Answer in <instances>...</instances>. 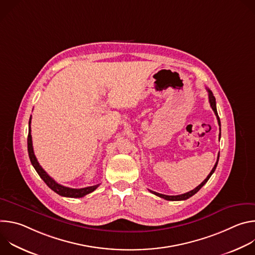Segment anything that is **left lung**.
I'll use <instances>...</instances> for the list:
<instances>
[{
    "label": "left lung",
    "mask_w": 255,
    "mask_h": 255,
    "mask_svg": "<svg viewBox=\"0 0 255 255\" xmlns=\"http://www.w3.org/2000/svg\"><path fill=\"white\" fill-rule=\"evenodd\" d=\"M207 91H208V93H209V102H210V105H211V108L213 109V111H214V113H215V115L217 116V120H218V124H219V126H221V123H220V118H219V116H218V113H217V107H216V99H215V97H214V95H213V93L209 90V89H207ZM220 131H221V128H220ZM220 137H221V132H220V134H219V140H220ZM219 155H220V153L218 154V158H217V161H216V163H215V165H214V167L212 168V170H211V172L208 174V176L204 179V181H202V184H200L197 188H195L194 190H192V191H190V192H188V193H186V194H183V195H178V196H167V195H162V194H159V193H156V192H153V191H150L149 190V192L150 193H152V194H154V195H156L157 197H160V198H162V199H164V200H167V201H184V200H187V199H189V198H191L192 196H194L195 194H197L199 191H200V189L207 183V181L209 180V178L211 177V175L214 173V171H215V169H216V167H217V164H218V160H219Z\"/></svg>",
    "instance_id": "8db88e82"
}]
</instances>
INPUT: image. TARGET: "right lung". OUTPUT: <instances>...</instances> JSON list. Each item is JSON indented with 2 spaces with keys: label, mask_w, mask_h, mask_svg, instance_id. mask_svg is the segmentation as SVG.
<instances>
[{
  "label": "right lung",
  "mask_w": 255,
  "mask_h": 255,
  "mask_svg": "<svg viewBox=\"0 0 255 255\" xmlns=\"http://www.w3.org/2000/svg\"><path fill=\"white\" fill-rule=\"evenodd\" d=\"M31 117L29 120V133H28V138H27V144H28V154H29V158L30 161L33 165V167L35 168V170L37 171V173L39 174V176L44 180V183L56 194H58L59 196L62 197H67V198H82L85 197L86 195L94 192L99 185L93 186V187H88V188H83V189H71V188H67L64 186H61L59 184H57L56 181L50 177L46 171L41 167V165L39 164V162L37 161V158H36L34 151H33V146H32V136H31Z\"/></svg>",
  "instance_id": "obj_1"
}]
</instances>
